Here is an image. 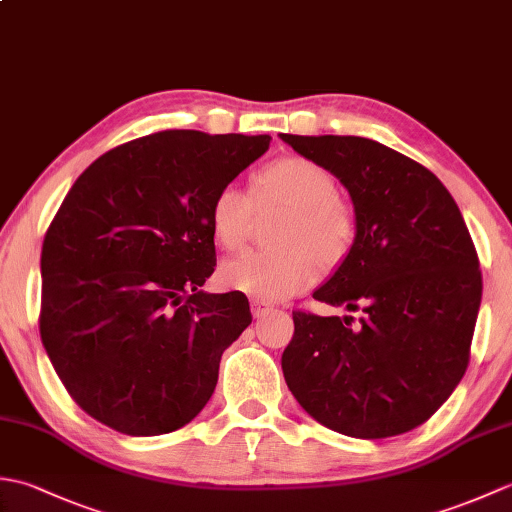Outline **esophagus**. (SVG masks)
Here are the masks:
<instances>
[{
  "label": "esophagus",
  "instance_id": "obj_1",
  "mask_svg": "<svg viewBox=\"0 0 512 512\" xmlns=\"http://www.w3.org/2000/svg\"><path fill=\"white\" fill-rule=\"evenodd\" d=\"M250 310H253V317L255 319H262V317H266L268 312H273V308L264 306L262 301H250Z\"/></svg>",
  "mask_w": 512,
  "mask_h": 512
}]
</instances>
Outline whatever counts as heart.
<instances>
[{
  "label": "heart",
  "instance_id": "b5f03b06",
  "mask_svg": "<svg viewBox=\"0 0 512 512\" xmlns=\"http://www.w3.org/2000/svg\"><path fill=\"white\" fill-rule=\"evenodd\" d=\"M336 193L332 173L299 156L275 160L255 173L253 198L235 184H224L209 206L211 233L224 248L244 244L255 215L253 201L257 209L281 206L288 215L275 237L281 250H246L226 259L217 270L220 284L255 301H284L310 288L319 264L341 262L356 233L350 206Z\"/></svg>",
  "mask_w": 512,
  "mask_h": 512
}]
</instances>
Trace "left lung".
Listing matches in <instances>:
<instances>
[{
    "instance_id": "1",
    "label": "left lung",
    "mask_w": 512,
    "mask_h": 512,
    "mask_svg": "<svg viewBox=\"0 0 512 512\" xmlns=\"http://www.w3.org/2000/svg\"><path fill=\"white\" fill-rule=\"evenodd\" d=\"M350 193L354 242L314 299L354 317L292 312L286 385L343 436H400L429 420L469 365L482 273L458 204L416 160L361 136L281 134Z\"/></svg>"
}]
</instances>
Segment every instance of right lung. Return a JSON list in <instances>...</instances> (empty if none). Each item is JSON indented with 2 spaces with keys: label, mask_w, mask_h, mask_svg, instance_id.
<instances>
[{
  "label": "right lung",
  "mask_w": 512,
  "mask_h": 512,
  "mask_svg": "<svg viewBox=\"0 0 512 512\" xmlns=\"http://www.w3.org/2000/svg\"><path fill=\"white\" fill-rule=\"evenodd\" d=\"M268 134L169 129L85 169L41 248L39 332L85 413L127 436L191 422L250 317L242 292L211 295L213 195L264 156Z\"/></svg>",
  "instance_id": "add662e5"
}]
</instances>
